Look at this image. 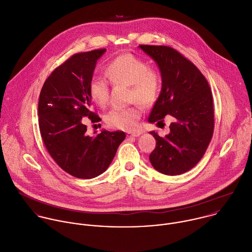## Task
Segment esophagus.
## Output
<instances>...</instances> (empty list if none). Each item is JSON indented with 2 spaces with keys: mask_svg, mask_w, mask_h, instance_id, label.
I'll use <instances>...</instances> for the list:
<instances>
[{
  "mask_svg": "<svg viewBox=\"0 0 252 252\" xmlns=\"http://www.w3.org/2000/svg\"><path fill=\"white\" fill-rule=\"evenodd\" d=\"M141 134V131H133V132H126L127 137H137Z\"/></svg>",
  "mask_w": 252,
  "mask_h": 252,
  "instance_id": "obj_1",
  "label": "esophagus"
}]
</instances>
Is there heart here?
I'll return each instance as SVG.
<instances>
[{"label": "heart", "mask_w": 252, "mask_h": 252, "mask_svg": "<svg viewBox=\"0 0 252 252\" xmlns=\"http://www.w3.org/2000/svg\"><path fill=\"white\" fill-rule=\"evenodd\" d=\"M105 73L113 84H124L130 88L129 100L144 107L153 105L162 89L160 73L149 67L142 59L132 55H121L105 66ZM90 98L100 107L109 102V83L101 77H92L88 85ZM141 109L136 103L124 109H113L106 115V123L112 128L131 130L140 119Z\"/></svg>", "instance_id": "1"}]
</instances>
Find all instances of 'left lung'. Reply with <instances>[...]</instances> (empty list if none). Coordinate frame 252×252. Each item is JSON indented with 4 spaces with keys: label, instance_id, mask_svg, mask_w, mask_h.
<instances>
[{
    "label": "left lung",
    "instance_id": "obj_1",
    "mask_svg": "<svg viewBox=\"0 0 252 252\" xmlns=\"http://www.w3.org/2000/svg\"><path fill=\"white\" fill-rule=\"evenodd\" d=\"M158 64L162 90L149 123L174 118L165 137L155 131V149L149 155L160 173L177 176L192 169L203 157L214 131V107L210 86L201 71L185 56L168 46L139 45Z\"/></svg>",
    "mask_w": 252,
    "mask_h": 252
}]
</instances>
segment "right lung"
<instances>
[{
	"label": "right lung",
	"mask_w": 252,
	"mask_h": 252,
	"mask_svg": "<svg viewBox=\"0 0 252 252\" xmlns=\"http://www.w3.org/2000/svg\"><path fill=\"white\" fill-rule=\"evenodd\" d=\"M105 52L97 49L69 57L46 79L39 96L38 122L45 147L64 172L78 179L104 173L126 138L120 130H102L95 136L86 133V118L101 121L90 109L88 85Z\"/></svg>",
	"instance_id": "1"
}]
</instances>
